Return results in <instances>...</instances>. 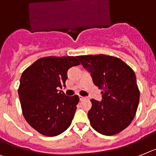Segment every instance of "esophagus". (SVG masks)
Returning a JSON list of instances; mask_svg holds the SVG:
<instances>
[{"instance_id":"obj_1","label":"esophagus","mask_w":156,"mask_h":156,"mask_svg":"<svg viewBox=\"0 0 156 156\" xmlns=\"http://www.w3.org/2000/svg\"><path fill=\"white\" fill-rule=\"evenodd\" d=\"M85 99H86V97H82V96H79V100H80V101L85 100Z\"/></svg>"}]
</instances>
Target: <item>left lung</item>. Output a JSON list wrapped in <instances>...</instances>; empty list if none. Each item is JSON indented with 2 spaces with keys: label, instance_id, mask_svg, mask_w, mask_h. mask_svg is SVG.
<instances>
[{
  "label": "left lung",
  "instance_id": "1",
  "mask_svg": "<svg viewBox=\"0 0 156 156\" xmlns=\"http://www.w3.org/2000/svg\"><path fill=\"white\" fill-rule=\"evenodd\" d=\"M90 73L94 85L102 90L101 101L91 99L90 125L97 132L112 136L125 129L134 118L140 90L134 71L119 58L105 55L77 56Z\"/></svg>",
  "mask_w": 156,
  "mask_h": 156
}]
</instances>
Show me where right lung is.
Returning <instances> with one entry per match:
<instances>
[{
  "mask_svg": "<svg viewBox=\"0 0 156 156\" xmlns=\"http://www.w3.org/2000/svg\"><path fill=\"white\" fill-rule=\"evenodd\" d=\"M77 57L49 56L36 60L23 72L18 89L22 112L27 122L40 134L55 136L70 127L79 101L66 96L67 70L80 64Z\"/></svg>",
  "mask_w": 156,
  "mask_h": 156,
  "instance_id": "add662e5",
  "label": "right lung"
}]
</instances>
